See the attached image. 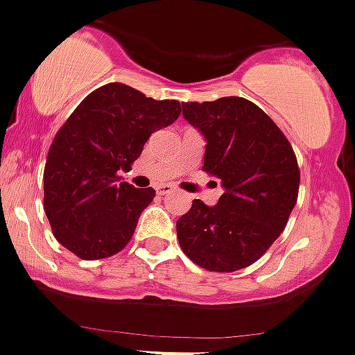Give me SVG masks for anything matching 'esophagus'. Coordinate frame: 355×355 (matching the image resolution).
Wrapping results in <instances>:
<instances>
[{
	"label": "esophagus",
	"mask_w": 355,
	"mask_h": 355,
	"mask_svg": "<svg viewBox=\"0 0 355 355\" xmlns=\"http://www.w3.org/2000/svg\"><path fill=\"white\" fill-rule=\"evenodd\" d=\"M174 191H176V188L171 184L157 186V193H159V195H171V193H174Z\"/></svg>",
	"instance_id": "obj_1"
}]
</instances>
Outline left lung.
<instances>
[{"label":"left lung","instance_id":"left-lung-1","mask_svg":"<svg viewBox=\"0 0 355 355\" xmlns=\"http://www.w3.org/2000/svg\"><path fill=\"white\" fill-rule=\"evenodd\" d=\"M182 117L205 139L203 171L219 178L216 205L193 200L176 223L195 264L233 272L254 264L282 234L297 203L300 173L278 125L240 96L182 103Z\"/></svg>","mask_w":355,"mask_h":355}]
</instances>
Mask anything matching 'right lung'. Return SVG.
<instances>
[{"label":"right lung","mask_w":355,"mask_h":355,"mask_svg":"<svg viewBox=\"0 0 355 355\" xmlns=\"http://www.w3.org/2000/svg\"><path fill=\"white\" fill-rule=\"evenodd\" d=\"M181 114L176 100H153L110 83L87 94L55 136L44 167V212L55 238L84 261L128 245L153 188L119 182L150 135Z\"/></svg>","instance_id":"1"}]
</instances>
